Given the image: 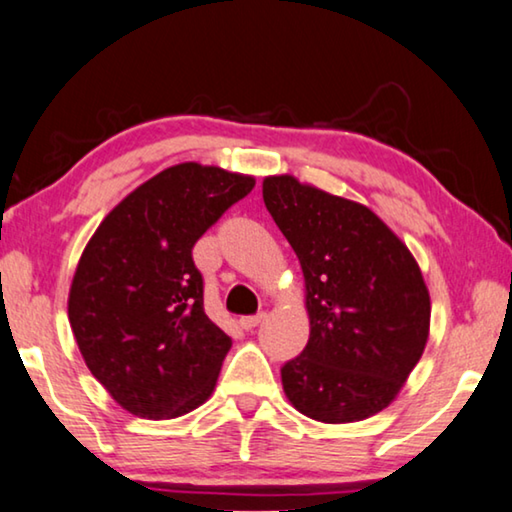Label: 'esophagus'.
I'll use <instances>...</instances> for the list:
<instances>
[{"label":"esophagus","instance_id":"obj_1","mask_svg":"<svg viewBox=\"0 0 512 512\" xmlns=\"http://www.w3.org/2000/svg\"><path fill=\"white\" fill-rule=\"evenodd\" d=\"M263 318H265V313H256V316H242L240 318V327L242 329H254Z\"/></svg>","mask_w":512,"mask_h":512}]
</instances>
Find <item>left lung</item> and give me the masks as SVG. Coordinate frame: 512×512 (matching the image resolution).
Listing matches in <instances>:
<instances>
[{
    "instance_id": "1",
    "label": "left lung",
    "mask_w": 512,
    "mask_h": 512,
    "mask_svg": "<svg viewBox=\"0 0 512 512\" xmlns=\"http://www.w3.org/2000/svg\"><path fill=\"white\" fill-rule=\"evenodd\" d=\"M263 201L300 258L311 322L306 348L281 368L288 400L322 423L382 412L428 341L414 256L373 210L293 176L265 178Z\"/></svg>"
}]
</instances>
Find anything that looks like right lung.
<instances>
[{"label":"right lung","instance_id":"right-lung-1","mask_svg":"<svg viewBox=\"0 0 512 512\" xmlns=\"http://www.w3.org/2000/svg\"><path fill=\"white\" fill-rule=\"evenodd\" d=\"M254 185L176 164L125 196L86 245L68 320L89 371L130 414L174 419L215 389L231 336L206 316L192 249Z\"/></svg>","mask_w":512,"mask_h":512}]
</instances>
